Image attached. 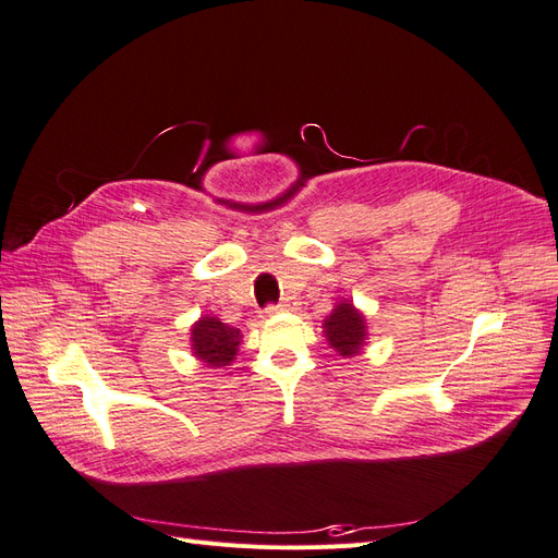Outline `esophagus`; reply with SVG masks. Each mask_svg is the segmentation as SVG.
Segmentation results:
<instances>
[{
  "instance_id": "obj_1",
  "label": "esophagus",
  "mask_w": 558,
  "mask_h": 558,
  "mask_svg": "<svg viewBox=\"0 0 558 558\" xmlns=\"http://www.w3.org/2000/svg\"><path fill=\"white\" fill-rule=\"evenodd\" d=\"M298 310V300L295 298H281L277 305H267L265 312H293Z\"/></svg>"
}]
</instances>
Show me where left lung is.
<instances>
[{"label": "left lung", "instance_id": "8db88e82", "mask_svg": "<svg viewBox=\"0 0 558 558\" xmlns=\"http://www.w3.org/2000/svg\"><path fill=\"white\" fill-rule=\"evenodd\" d=\"M326 337L330 347L340 353V356H351L363 347L365 340V318L353 310L349 302H342L332 310L326 318Z\"/></svg>", "mask_w": 558, "mask_h": 558}]
</instances>
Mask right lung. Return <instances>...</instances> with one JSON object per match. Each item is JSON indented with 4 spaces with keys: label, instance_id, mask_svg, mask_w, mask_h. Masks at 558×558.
<instances>
[{
    "label": "right lung",
    "instance_id": "obj_1",
    "mask_svg": "<svg viewBox=\"0 0 558 558\" xmlns=\"http://www.w3.org/2000/svg\"><path fill=\"white\" fill-rule=\"evenodd\" d=\"M240 330L232 328L214 316L199 318L193 326V351L199 361L211 367L228 365L240 347Z\"/></svg>",
    "mask_w": 558,
    "mask_h": 558
}]
</instances>
